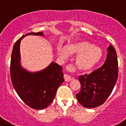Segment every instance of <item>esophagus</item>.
Segmentation results:
<instances>
[{
  "mask_svg": "<svg viewBox=\"0 0 126 126\" xmlns=\"http://www.w3.org/2000/svg\"><path fill=\"white\" fill-rule=\"evenodd\" d=\"M67 68L69 70H71L73 69V67L71 65H68L67 66ZM64 80H65V81H71V79H72V78H71V76H70V75H64Z\"/></svg>",
  "mask_w": 126,
  "mask_h": 126,
  "instance_id": "34e87169",
  "label": "esophagus"
}]
</instances>
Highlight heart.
Returning <instances> with one entry per match:
<instances>
[{
	"mask_svg": "<svg viewBox=\"0 0 126 126\" xmlns=\"http://www.w3.org/2000/svg\"><path fill=\"white\" fill-rule=\"evenodd\" d=\"M58 53L62 57L70 55H78L76 58L78 68L83 71H90L93 69L103 56L101 49L93 43L85 40H79L70 43L66 48L59 47Z\"/></svg>",
	"mask_w": 126,
	"mask_h": 126,
	"instance_id": "b5f03b06",
	"label": "heart"
}]
</instances>
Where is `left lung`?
Wrapping results in <instances>:
<instances>
[{"label": "left lung", "instance_id": "left-lung-1", "mask_svg": "<svg viewBox=\"0 0 126 126\" xmlns=\"http://www.w3.org/2000/svg\"><path fill=\"white\" fill-rule=\"evenodd\" d=\"M106 60L101 68L78 79L81 91L76 95L83 106L94 108L102 105L112 93L118 76L117 53L112 45L107 49Z\"/></svg>", "mask_w": 126, "mask_h": 126}]
</instances>
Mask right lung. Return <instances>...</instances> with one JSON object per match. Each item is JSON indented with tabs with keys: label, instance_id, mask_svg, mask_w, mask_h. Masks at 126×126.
Returning a JSON list of instances; mask_svg holds the SVG:
<instances>
[{
	"label": "right lung",
	"instance_id": "add662e5",
	"mask_svg": "<svg viewBox=\"0 0 126 126\" xmlns=\"http://www.w3.org/2000/svg\"><path fill=\"white\" fill-rule=\"evenodd\" d=\"M29 35L44 36L43 32L29 33L20 38L13 47L10 62V78L13 86L22 101L35 109L47 108L53 101L58 87L64 81L63 68L51 62L46 68L30 72L20 63L21 40Z\"/></svg>",
	"mask_w": 126,
	"mask_h": 126
}]
</instances>
